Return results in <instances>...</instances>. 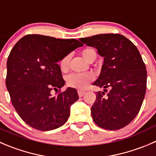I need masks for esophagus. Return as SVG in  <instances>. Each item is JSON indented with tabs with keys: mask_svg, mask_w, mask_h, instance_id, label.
Listing matches in <instances>:
<instances>
[{
	"mask_svg": "<svg viewBox=\"0 0 156 156\" xmlns=\"http://www.w3.org/2000/svg\"><path fill=\"white\" fill-rule=\"evenodd\" d=\"M86 93V91L84 90H80V89H79L78 90V95L80 97H82L84 95V94Z\"/></svg>",
	"mask_w": 156,
	"mask_h": 156,
	"instance_id": "34e87169",
	"label": "esophagus"
}]
</instances>
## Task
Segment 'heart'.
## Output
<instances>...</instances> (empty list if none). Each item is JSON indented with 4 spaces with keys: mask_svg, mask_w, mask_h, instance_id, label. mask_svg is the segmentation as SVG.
Segmentation results:
<instances>
[{
    "mask_svg": "<svg viewBox=\"0 0 156 156\" xmlns=\"http://www.w3.org/2000/svg\"><path fill=\"white\" fill-rule=\"evenodd\" d=\"M92 54L96 53H95V51L91 48H85L82 51V56L86 61ZM69 60H70V56L66 55L60 61V68L62 71H65L67 70ZM93 79L94 76L92 73H73V74H70L67 76L66 81H67V84L69 86L79 88V89H83Z\"/></svg>",
    "mask_w": 156,
    "mask_h": 156,
    "instance_id": "1",
    "label": "heart"
}]
</instances>
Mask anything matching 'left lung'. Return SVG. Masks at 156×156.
<instances>
[{
    "label": "left lung",
    "mask_w": 156,
    "mask_h": 156,
    "mask_svg": "<svg viewBox=\"0 0 156 156\" xmlns=\"http://www.w3.org/2000/svg\"><path fill=\"white\" fill-rule=\"evenodd\" d=\"M80 41L95 48L104 58L93 83L104 92H96L91 108L92 119L105 130L123 128L139 113L146 94L147 72L141 55L132 41L120 34H99ZM107 88L110 91L105 97Z\"/></svg>",
    "instance_id": "obj_1"
}]
</instances>
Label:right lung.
<instances>
[{"label":"right lung","mask_w":156,"mask_h":156,"mask_svg":"<svg viewBox=\"0 0 156 156\" xmlns=\"http://www.w3.org/2000/svg\"><path fill=\"white\" fill-rule=\"evenodd\" d=\"M81 46L73 38L27 35L13 48L7 62L6 86L13 107L28 125L48 131L67 122L70 106L79 96L74 88L59 92L65 82L58 62ZM52 90L58 93L52 96Z\"/></svg>","instance_id":"right-lung-1"}]
</instances>
